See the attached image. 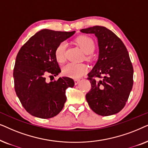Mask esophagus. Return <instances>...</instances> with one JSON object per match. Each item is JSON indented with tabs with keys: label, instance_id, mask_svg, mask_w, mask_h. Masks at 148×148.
Instances as JSON below:
<instances>
[{
	"label": "esophagus",
	"instance_id": "1",
	"mask_svg": "<svg viewBox=\"0 0 148 148\" xmlns=\"http://www.w3.org/2000/svg\"><path fill=\"white\" fill-rule=\"evenodd\" d=\"M74 81H75V84L77 85V84H79V82L80 79H75Z\"/></svg>",
	"mask_w": 148,
	"mask_h": 148
}]
</instances>
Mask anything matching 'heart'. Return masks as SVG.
I'll use <instances>...</instances> for the list:
<instances>
[{
	"mask_svg": "<svg viewBox=\"0 0 148 148\" xmlns=\"http://www.w3.org/2000/svg\"><path fill=\"white\" fill-rule=\"evenodd\" d=\"M75 42L85 54H90L95 49L94 40L89 36H80L75 39ZM66 44L64 42H60L56 46L54 56L58 63L62 64L65 61V49ZM88 71V67L84 64L69 63L62 68V73L64 75L73 78L82 77Z\"/></svg>",
	"mask_w": 148,
	"mask_h": 148,
	"instance_id": "obj_1",
	"label": "heart"
}]
</instances>
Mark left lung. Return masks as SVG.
Returning <instances> with one entry per match:
<instances>
[{
    "instance_id": "obj_1",
    "label": "left lung",
    "mask_w": 148,
    "mask_h": 148,
    "mask_svg": "<svg viewBox=\"0 0 148 148\" xmlns=\"http://www.w3.org/2000/svg\"><path fill=\"white\" fill-rule=\"evenodd\" d=\"M81 32L94 34L99 46L98 61L88 74L92 88L86 96L87 102L101 116L118 113L126 104L133 84V68L126 46L116 34L103 26Z\"/></svg>"
}]
</instances>
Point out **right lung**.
Wrapping results in <instances>:
<instances>
[{
    "label": "right lung",
    "instance_id": "add662e5",
    "mask_svg": "<svg viewBox=\"0 0 148 148\" xmlns=\"http://www.w3.org/2000/svg\"><path fill=\"white\" fill-rule=\"evenodd\" d=\"M73 32L42 29L24 44L16 57L13 69L16 94L32 116L50 119L57 115L66 102L65 91L74 86L73 79L64 77L48 82L46 77L58 75L60 69L54 51Z\"/></svg>",
    "mask_w": 148,
    "mask_h": 148
}]
</instances>
